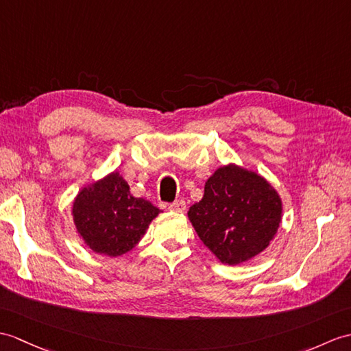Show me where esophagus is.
I'll return each mask as SVG.
<instances>
[{"instance_id": "1", "label": "esophagus", "mask_w": 351, "mask_h": 351, "mask_svg": "<svg viewBox=\"0 0 351 351\" xmlns=\"http://www.w3.org/2000/svg\"><path fill=\"white\" fill-rule=\"evenodd\" d=\"M169 209L173 210V213H185L186 205H185V202L182 199H179V200L173 202V203H170Z\"/></svg>"}]
</instances>
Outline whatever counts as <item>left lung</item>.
<instances>
[{
	"instance_id": "8db88e82",
	"label": "left lung",
	"mask_w": 351,
	"mask_h": 351,
	"mask_svg": "<svg viewBox=\"0 0 351 351\" xmlns=\"http://www.w3.org/2000/svg\"><path fill=\"white\" fill-rule=\"evenodd\" d=\"M189 219L219 262L233 266L269 247L280 229L282 200L262 175L229 162L208 178Z\"/></svg>"
}]
</instances>
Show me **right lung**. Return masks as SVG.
Here are the masks:
<instances>
[{
    "label": "right lung",
    "instance_id": "obj_1",
    "mask_svg": "<svg viewBox=\"0 0 351 351\" xmlns=\"http://www.w3.org/2000/svg\"><path fill=\"white\" fill-rule=\"evenodd\" d=\"M160 213L151 202L134 197L117 170L85 185L71 205L79 238L95 254L108 257L133 250Z\"/></svg>",
    "mask_w": 351,
    "mask_h": 351
}]
</instances>
